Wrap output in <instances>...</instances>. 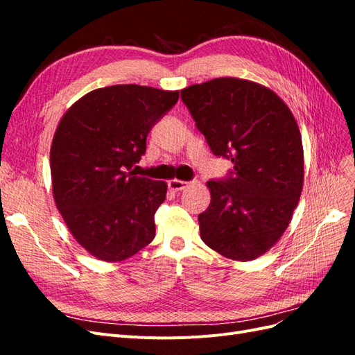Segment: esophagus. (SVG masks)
<instances>
[{"instance_id":"obj_1","label":"esophagus","mask_w":355,"mask_h":355,"mask_svg":"<svg viewBox=\"0 0 355 355\" xmlns=\"http://www.w3.org/2000/svg\"><path fill=\"white\" fill-rule=\"evenodd\" d=\"M188 187H189V182H185V180L173 179V180L168 182V189L173 191V192H180V191H184Z\"/></svg>"}]
</instances>
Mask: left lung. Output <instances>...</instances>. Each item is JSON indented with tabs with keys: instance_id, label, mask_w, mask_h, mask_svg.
Returning a JSON list of instances; mask_svg holds the SVG:
<instances>
[{
	"instance_id": "8db88e82",
	"label": "left lung",
	"mask_w": 355,
	"mask_h": 355,
	"mask_svg": "<svg viewBox=\"0 0 355 355\" xmlns=\"http://www.w3.org/2000/svg\"><path fill=\"white\" fill-rule=\"evenodd\" d=\"M180 99L211 153L234 164L207 182L211 201L198 214L201 239L230 259H254L282 237L302 191L296 120L274 92L239 78L189 85Z\"/></svg>"
}]
</instances>
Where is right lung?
<instances>
[{"label":"right lung","instance_id":"1","mask_svg":"<svg viewBox=\"0 0 355 355\" xmlns=\"http://www.w3.org/2000/svg\"><path fill=\"white\" fill-rule=\"evenodd\" d=\"M178 99L179 92L111 85L83 96L58 125L50 149L53 196L73 239L98 259L124 261L155 237L154 214L167 185L130 170Z\"/></svg>","mask_w":355,"mask_h":355}]
</instances>
